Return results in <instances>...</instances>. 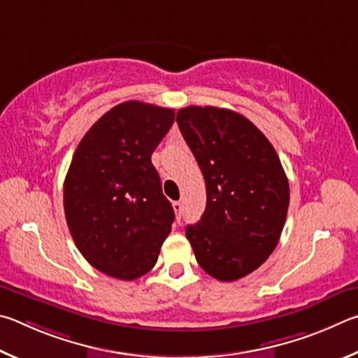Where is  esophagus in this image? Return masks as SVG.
<instances>
[{
    "label": "esophagus",
    "instance_id": "1",
    "mask_svg": "<svg viewBox=\"0 0 358 358\" xmlns=\"http://www.w3.org/2000/svg\"><path fill=\"white\" fill-rule=\"evenodd\" d=\"M173 209L176 212V215H178V218H180V214H182V203L180 201H174L173 203Z\"/></svg>",
    "mask_w": 358,
    "mask_h": 358
}]
</instances>
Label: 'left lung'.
Segmentation results:
<instances>
[{
  "instance_id": "left-lung-1",
  "label": "left lung",
  "mask_w": 358,
  "mask_h": 358,
  "mask_svg": "<svg viewBox=\"0 0 358 358\" xmlns=\"http://www.w3.org/2000/svg\"><path fill=\"white\" fill-rule=\"evenodd\" d=\"M206 180L201 220L185 228L198 264L220 281L256 271L283 231L289 184L271 141L245 116L187 106L176 116Z\"/></svg>"
}]
</instances>
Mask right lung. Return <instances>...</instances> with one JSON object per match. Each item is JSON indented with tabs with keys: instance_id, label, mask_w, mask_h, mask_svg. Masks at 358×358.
Masks as SVG:
<instances>
[{
	"instance_id": "1",
	"label": "right lung",
	"mask_w": 358,
	"mask_h": 358,
	"mask_svg": "<svg viewBox=\"0 0 358 358\" xmlns=\"http://www.w3.org/2000/svg\"><path fill=\"white\" fill-rule=\"evenodd\" d=\"M174 110L138 100L113 106L86 131L64 180L69 231L85 259L117 280L155 266L174 222L150 162Z\"/></svg>"
}]
</instances>
